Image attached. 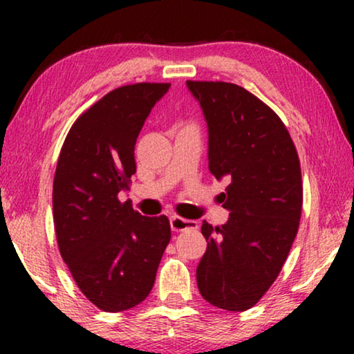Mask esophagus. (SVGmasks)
<instances>
[{
    "label": "esophagus",
    "instance_id": "esophagus-1",
    "mask_svg": "<svg viewBox=\"0 0 354 354\" xmlns=\"http://www.w3.org/2000/svg\"><path fill=\"white\" fill-rule=\"evenodd\" d=\"M171 229L176 230V232H180V230H187V229H196L198 224L195 221H188V219H183V217H178V216H171Z\"/></svg>",
    "mask_w": 354,
    "mask_h": 354
}]
</instances>
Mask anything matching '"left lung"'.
Here are the masks:
<instances>
[{
  "instance_id": "obj_1",
  "label": "left lung",
  "mask_w": 354,
  "mask_h": 354,
  "mask_svg": "<svg viewBox=\"0 0 354 354\" xmlns=\"http://www.w3.org/2000/svg\"><path fill=\"white\" fill-rule=\"evenodd\" d=\"M207 125V161L225 224L203 221L206 253L196 268L201 297L225 311H246L268 292L298 232L303 206L299 159L288 130L269 106L241 86L192 82Z\"/></svg>"
}]
</instances>
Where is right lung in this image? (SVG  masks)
I'll use <instances>...</instances> for the list:
<instances>
[{"instance_id": "right-lung-1", "label": "right lung", "mask_w": 354, "mask_h": 354, "mask_svg": "<svg viewBox=\"0 0 354 354\" xmlns=\"http://www.w3.org/2000/svg\"><path fill=\"white\" fill-rule=\"evenodd\" d=\"M169 84L115 88L67 133L53 183L62 259L82 293L106 313L137 306L151 292L171 240L166 216L147 217L118 195L137 171L135 143Z\"/></svg>"}]
</instances>
